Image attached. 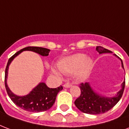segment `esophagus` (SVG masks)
Wrapping results in <instances>:
<instances>
[{"instance_id": "obj_1", "label": "esophagus", "mask_w": 129, "mask_h": 129, "mask_svg": "<svg viewBox=\"0 0 129 129\" xmlns=\"http://www.w3.org/2000/svg\"><path fill=\"white\" fill-rule=\"evenodd\" d=\"M71 86H72V84H70V83H67V84H64V88H70Z\"/></svg>"}]
</instances>
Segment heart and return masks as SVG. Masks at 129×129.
<instances>
[{
    "mask_svg": "<svg viewBox=\"0 0 129 129\" xmlns=\"http://www.w3.org/2000/svg\"><path fill=\"white\" fill-rule=\"evenodd\" d=\"M93 67L92 60L84 54H75L61 59L58 62V68L62 73L68 75L74 73L79 79H86L90 73ZM53 72L60 75L58 71L53 69Z\"/></svg>",
    "mask_w": 129,
    "mask_h": 129,
    "instance_id": "obj_1",
    "label": "heart"
}]
</instances>
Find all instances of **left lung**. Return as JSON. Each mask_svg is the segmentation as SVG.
<instances>
[{
	"instance_id": "8db88e82",
	"label": "left lung",
	"mask_w": 129,
	"mask_h": 129,
	"mask_svg": "<svg viewBox=\"0 0 129 129\" xmlns=\"http://www.w3.org/2000/svg\"><path fill=\"white\" fill-rule=\"evenodd\" d=\"M96 50L100 54L103 53H112L110 50H107L101 46H96ZM114 55L117 56L116 54ZM120 60L122 67L124 69L123 62L121 59ZM79 86L81 90V94L75 101V106L81 112L85 114L95 115L107 112L117 104L123 94L125 86V79L122 84L120 90L113 97H105L96 93L88 82L81 83Z\"/></svg>"
}]
</instances>
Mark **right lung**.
Here are the masks:
<instances>
[{
  "instance_id": "1",
  "label": "right lung",
  "mask_w": 129,
  "mask_h": 129,
  "mask_svg": "<svg viewBox=\"0 0 129 129\" xmlns=\"http://www.w3.org/2000/svg\"><path fill=\"white\" fill-rule=\"evenodd\" d=\"M23 51H32L40 54L43 56H47L49 55L50 50L47 48L41 47H26L16 52L13 56L9 59L5 69V88L9 96L15 105L24 110L30 112H41L47 111L53 106L56 101V98L59 92L62 90V86L58 87L56 88H50L47 85L41 82L33 90L27 95L17 96L13 94L7 86V78L8 75L9 66L11 61L18 56Z\"/></svg>"
}]
</instances>
